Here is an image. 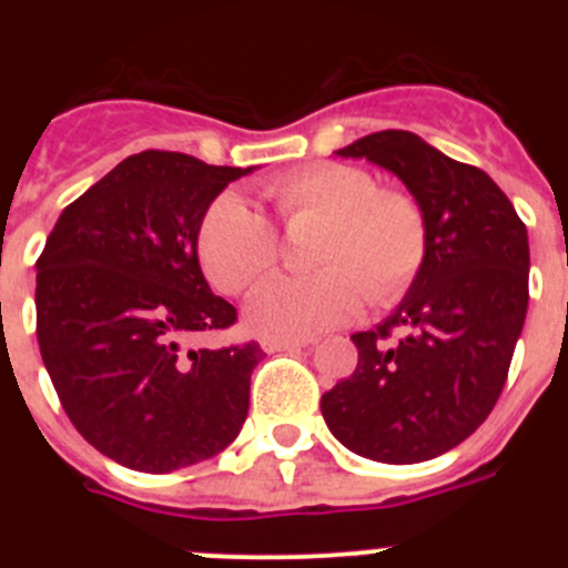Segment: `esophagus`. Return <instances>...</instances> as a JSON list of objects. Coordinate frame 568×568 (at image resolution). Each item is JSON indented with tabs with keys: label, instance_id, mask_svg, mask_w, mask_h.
Wrapping results in <instances>:
<instances>
[{
	"label": "esophagus",
	"instance_id": "1",
	"mask_svg": "<svg viewBox=\"0 0 568 568\" xmlns=\"http://www.w3.org/2000/svg\"><path fill=\"white\" fill-rule=\"evenodd\" d=\"M307 341H294V337H261L263 352H294V348H305Z\"/></svg>",
	"mask_w": 568,
	"mask_h": 568
}]
</instances>
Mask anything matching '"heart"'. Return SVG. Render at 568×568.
Instances as JSON below:
<instances>
[{
  "instance_id": "obj_1",
  "label": "heart",
  "mask_w": 568,
  "mask_h": 568,
  "mask_svg": "<svg viewBox=\"0 0 568 568\" xmlns=\"http://www.w3.org/2000/svg\"><path fill=\"white\" fill-rule=\"evenodd\" d=\"M283 225L321 222L313 277H274L247 302V324L266 337H311L348 324L365 300L398 302L420 274L428 227L415 197L376 189L363 168L318 162L263 186ZM277 233L239 192L205 209L197 257L211 285L242 294L277 263Z\"/></svg>"
}]
</instances>
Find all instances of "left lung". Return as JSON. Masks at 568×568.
Returning <instances> with one entry per match:
<instances>
[{"instance_id": "8db88e82", "label": "left lung", "mask_w": 568, "mask_h": 568, "mask_svg": "<svg viewBox=\"0 0 568 568\" xmlns=\"http://www.w3.org/2000/svg\"><path fill=\"white\" fill-rule=\"evenodd\" d=\"M409 189L428 227L420 274L376 329L354 332L357 368L321 395L352 454L417 464L448 454L489 417L528 313V227L484 170L412 131H376L335 151ZM393 328L405 337L387 344Z\"/></svg>"}]
</instances>
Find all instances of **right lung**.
Wrapping results in <instances>:
<instances>
[{
  "label": "right lung",
  "mask_w": 568,
  "mask_h": 568,
  "mask_svg": "<svg viewBox=\"0 0 568 568\" xmlns=\"http://www.w3.org/2000/svg\"><path fill=\"white\" fill-rule=\"evenodd\" d=\"M255 168L142 151L73 200L40 252V357L60 404L95 450L140 473L216 456L242 432L255 341L186 348L227 329L236 307L197 261L205 209Z\"/></svg>",
  "instance_id": "1"
}]
</instances>
